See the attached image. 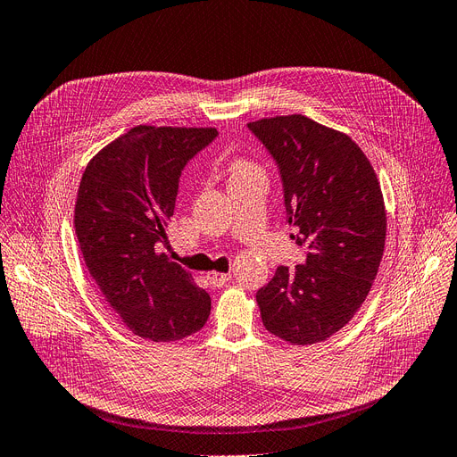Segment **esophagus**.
Wrapping results in <instances>:
<instances>
[{
	"instance_id": "1",
	"label": "esophagus",
	"mask_w": 457,
	"mask_h": 457,
	"mask_svg": "<svg viewBox=\"0 0 457 457\" xmlns=\"http://www.w3.org/2000/svg\"><path fill=\"white\" fill-rule=\"evenodd\" d=\"M207 280L214 286V288H222L224 284H228L231 280V273H218V271H211L207 273Z\"/></svg>"
}]
</instances>
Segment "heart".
Wrapping results in <instances>:
<instances>
[{
	"instance_id": "heart-1",
	"label": "heart",
	"mask_w": 457,
	"mask_h": 457,
	"mask_svg": "<svg viewBox=\"0 0 457 457\" xmlns=\"http://www.w3.org/2000/svg\"><path fill=\"white\" fill-rule=\"evenodd\" d=\"M250 177H265L263 167L246 158H235L229 163V182L239 180V179H250Z\"/></svg>"
}]
</instances>
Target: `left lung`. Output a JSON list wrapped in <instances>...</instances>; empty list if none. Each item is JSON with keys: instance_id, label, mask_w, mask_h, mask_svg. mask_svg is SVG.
<instances>
[{"instance_id": "left-lung-1", "label": "left lung", "mask_w": 457, "mask_h": 457, "mask_svg": "<svg viewBox=\"0 0 457 457\" xmlns=\"http://www.w3.org/2000/svg\"><path fill=\"white\" fill-rule=\"evenodd\" d=\"M278 163L290 237L305 263L280 265L258 290L262 322L290 345H316L343 329L377 278L386 243L380 182L346 133L303 114L250 122Z\"/></svg>"}]
</instances>
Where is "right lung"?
<instances>
[{"label": "right lung", "mask_w": 457, "mask_h": 457, "mask_svg": "<svg viewBox=\"0 0 457 457\" xmlns=\"http://www.w3.org/2000/svg\"><path fill=\"white\" fill-rule=\"evenodd\" d=\"M216 135V128L135 126L82 173L73 222L84 263L118 320L143 339L180 341L209 320L211 295L162 248L180 171Z\"/></svg>", "instance_id": "right-lung-1"}]
</instances>
